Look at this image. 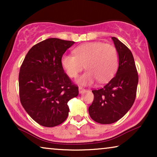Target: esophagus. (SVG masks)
Returning a JSON list of instances; mask_svg holds the SVG:
<instances>
[{
    "label": "esophagus",
    "mask_w": 157,
    "mask_h": 157,
    "mask_svg": "<svg viewBox=\"0 0 157 157\" xmlns=\"http://www.w3.org/2000/svg\"><path fill=\"white\" fill-rule=\"evenodd\" d=\"M78 91H79V93L82 94V93H83V92H85L86 91V90L85 89H83V88H82V87H79Z\"/></svg>",
    "instance_id": "34e87169"
}]
</instances>
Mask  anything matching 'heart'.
<instances>
[{
	"label": "heart",
	"instance_id": "b5f03b06",
	"mask_svg": "<svg viewBox=\"0 0 157 157\" xmlns=\"http://www.w3.org/2000/svg\"><path fill=\"white\" fill-rule=\"evenodd\" d=\"M74 54H64L61 63L71 78H76L85 68L87 71L77 80L79 84L91 85L96 80L99 83L110 81L117 72L119 57L114 46L102 42L81 44L74 50Z\"/></svg>",
	"mask_w": 157,
	"mask_h": 157
}]
</instances>
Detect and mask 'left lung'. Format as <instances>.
<instances>
[{
	"mask_svg": "<svg viewBox=\"0 0 157 157\" xmlns=\"http://www.w3.org/2000/svg\"><path fill=\"white\" fill-rule=\"evenodd\" d=\"M111 38L119 54V68L106 85L92 91L94 98L89 108L91 119L101 124L114 123L128 112L136 98L139 81L132 53L117 38Z\"/></svg>",
	"mask_w": 157,
	"mask_h": 157,
	"instance_id": "8db88e82",
	"label": "left lung"
}]
</instances>
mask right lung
Instances as JSON below:
<instances>
[{"instance_id":"1","label":"right lung","mask_w":157,"mask_h":157,"mask_svg":"<svg viewBox=\"0 0 157 157\" xmlns=\"http://www.w3.org/2000/svg\"><path fill=\"white\" fill-rule=\"evenodd\" d=\"M74 41L51 38L34 45L20 68L19 96L25 111L46 127L58 126L68 117V101L78 95L61 63Z\"/></svg>"}]
</instances>
